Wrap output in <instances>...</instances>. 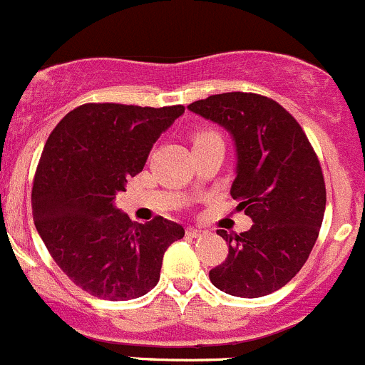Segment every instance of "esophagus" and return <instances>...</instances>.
<instances>
[{
  "mask_svg": "<svg viewBox=\"0 0 365 365\" xmlns=\"http://www.w3.org/2000/svg\"><path fill=\"white\" fill-rule=\"evenodd\" d=\"M186 236H190V237H202V236H205V230H200V229H195V227H190V229H186Z\"/></svg>",
  "mask_w": 365,
  "mask_h": 365,
  "instance_id": "1",
  "label": "esophagus"
}]
</instances>
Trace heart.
<instances>
[{
    "mask_svg": "<svg viewBox=\"0 0 365 365\" xmlns=\"http://www.w3.org/2000/svg\"><path fill=\"white\" fill-rule=\"evenodd\" d=\"M204 135H209V131H202V133H197V135L193 136V140H195V138H200V136H204Z\"/></svg>",
    "mask_w": 365,
    "mask_h": 365,
    "instance_id": "obj_1",
    "label": "heart"
}]
</instances>
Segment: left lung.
<instances>
[{
    "instance_id": "1",
    "label": "left lung",
    "mask_w": 365,
    "mask_h": 365,
    "mask_svg": "<svg viewBox=\"0 0 365 365\" xmlns=\"http://www.w3.org/2000/svg\"><path fill=\"white\" fill-rule=\"evenodd\" d=\"M187 110L232 135L237 168L230 195L254 222L241 234L216 230L229 255L209 279L232 297H266L304 268L319 236L327 205L319 160L297 118L269 97L216 93Z\"/></svg>"
}]
</instances>
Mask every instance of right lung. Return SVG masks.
<instances>
[{"label": "right lung", "instance_id": "right-lung-1", "mask_svg": "<svg viewBox=\"0 0 365 365\" xmlns=\"http://www.w3.org/2000/svg\"><path fill=\"white\" fill-rule=\"evenodd\" d=\"M184 106L86 103L68 111L46 142L31 190L34 222L61 272L92 297L124 302L160 280L179 223H133L115 207L118 191L143 170L154 142Z\"/></svg>", "mask_w": 365, "mask_h": 365}]
</instances>
